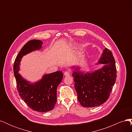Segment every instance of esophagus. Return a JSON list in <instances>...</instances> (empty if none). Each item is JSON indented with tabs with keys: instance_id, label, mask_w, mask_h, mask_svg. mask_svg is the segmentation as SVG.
Instances as JSON below:
<instances>
[{
	"instance_id": "1",
	"label": "esophagus",
	"mask_w": 132,
	"mask_h": 132,
	"mask_svg": "<svg viewBox=\"0 0 132 132\" xmlns=\"http://www.w3.org/2000/svg\"><path fill=\"white\" fill-rule=\"evenodd\" d=\"M64 75L65 76V77H68V76H69L70 75V72L68 71H65L64 73Z\"/></svg>"
}]
</instances>
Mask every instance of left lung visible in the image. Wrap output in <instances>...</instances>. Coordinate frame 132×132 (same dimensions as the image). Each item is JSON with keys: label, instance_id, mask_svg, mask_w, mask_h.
<instances>
[{"label": "left lung", "instance_id": "obj_1", "mask_svg": "<svg viewBox=\"0 0 132 132\" xmlns=\"http://www.w3.org/2000/svg\"><path fill=\"white\" fill-rule=\"evenodd\" d=\"M99 63L104 66L94 72L83 74L74 71L72 74L78 100L84 107H96L106 102L116 80L115 60L110 50L103 51Z\"/></svg>", "mask_w": 132, "mask_h": 132}]
</instances>
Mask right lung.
I'll list each match as a JSON object with an SVG mask.
<instances>
[{"mask_svg":"<svg viewBox=\"0 0 132 132\" xmlns=\"http://www.w3.org/2000/svg\"><path fill=\"white\" fill-rule=\"evenodd\" d=\"M42 42L33 39L27 42L15 58L14 73L20 96L32 110L41 112L52 110L57 102V89L62 80V71L46 74L38 82L31 84L19 74L20 62L24 55L32 51L40 49Z\"/></svg>","mask_w":132,"mask_h":132,"instance_id":"right-lung-1","label":"right lung"}]
</instances>
